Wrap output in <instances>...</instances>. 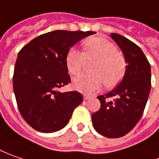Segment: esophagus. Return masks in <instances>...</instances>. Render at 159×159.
Here are the masks:
<instances>
[{"instance_id":"34e87169","label":"esophagus","mask_w":159,"mask_h":159,"mask_svg":"<svg viewBox=\"0 0 159 159\" xmlns=\"http://www.w3.org/2000/svg\"><path fill=\"white\" fill-rule=\"evenodd\" d=\"M90 98V96H89V95L84 94V100H87V99H89Z\"/></svg>"}]
</instances>
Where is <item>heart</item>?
I'll return each mask as SVG.
<instances>
[{"label":"heart","mask_w":159,"mask_h":159,"mask_svg":"<svg viewBox=\"0 0 159 159\" xmlns=\"http://www.w3.org/2000/svg\"><path fill=\"white\" fill-rule=\"evenodd\" d=\"M84 52L75 48L70 49L66 57L67 68L73 75H79L84 67L86 60L97 62L93 66L92 75H82L73 81L76 90L84 94H92L105 85L112 88L117 85L127 69V61L117 47L102 37H92L84 41Z\"/></svg>","instance_id":"heart-1"}]
</instances>
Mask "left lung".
Here are the masks:
<instances>
[{
	"label": "left lung",
	"instance_id": "left-lung-1",
	"mask_svg": "<svg viewBox=\"0 0 159 159\" xmlns=\"http://www.w3.org/2000/svg\"><path fill=\"white\" fill-rule=\"evenodd\" d=\"M111 37L123 52L127 69L116 88L98 96L101 107L91 119L98 133L118 138L134 129L143 113L151 91V64L134 42L117 33H111ZM111 97L113 101L109 100Z\"/></svg>",
	"mask_w": 159,
	"mask_h": 159
}]
</instances>
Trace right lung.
I'll return each instance as SVG.
<instances>
[{
    "mask_svg": "<svg viewBox=\"0 0 159 159\" xmlns=\"http://www.w3.org/2000/svg\"><path fill=\"white\" fill-rule=\"evenodd\" d=\"M94 31L53 30L37 37L18 52L13 88L19 112L32 129L52 133L69 123L83 102L77 91L60 92L71 82L66 57L76 42Z\"/></svg>",
    "mask_w": 159,
    "mask_h": 159,
    "instance_id": "1",
    "label": "right lung"
}]
</instances>
